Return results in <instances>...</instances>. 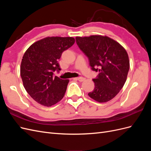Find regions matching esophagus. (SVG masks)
<instances>
[{
	"instance_id": "1",
	"label": "esophagus",
	"mask_w": 151,
	"mask_h": 151,
	"mask_svg": "<svg viewBox=\"0 0 151 151\" xmlns=\"http://www.w3.org/2000/svg\"><path fill=\"white\" fill-rule=\"evenodd\" d=\"M77 80H78L79 82H83L84 81H85V78L84 77H77V78H76Z\"/></svg>"
}]
</instances>
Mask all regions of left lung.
<instances>
[{
  "instance_id": "1",
  "label": "left lung",
  "mask_w": 151,
  "mask_h": 151,
  "mask_svg": "<svg viewBox=\"0 0 151 151\" xmlns=\"http://www.w3.org/2000/svg\"><path fill=\"white\" fill-rule=\"evenodd\" d=\"M77 45L88 57L91 69L99 72L93 81L95 88L89 96L99 103L115 97L124 86L130 68L125 49L114 40L101 35L76 38Z\"/></svg>"
}]
</instances>
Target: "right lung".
<instances>
[{
	"instance_id": "1",
	"label": "right lung",
	"mask_w": 151,
	"mask_h": 151,
	"mask_svg": "<svg viewBox=\"0 0 151 151\" xmlns=\"http://www.w3.org/2000/svg\"><path fill=\"white\" fill-rule=\"evenodd\" d=\"M74 43L72 37H47L32 44L24 53L21 79L27 93L39 104L51 106L63 98L69 80L55 76L54 72L61 70L58 59Z\"/></svg>"
}]
</instances>
